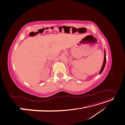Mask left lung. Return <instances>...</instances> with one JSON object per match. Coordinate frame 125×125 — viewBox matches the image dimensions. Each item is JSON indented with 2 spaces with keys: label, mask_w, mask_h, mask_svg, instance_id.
Masks as SVG:
<instances>
[{
  "label": "left lung",
  "mask_w": 125,
  "mask_h": 125,
  "mask_svg": "<svg viewBox=\"0 0 125 125\" xmlns=\"http://www.w3.org/2000/svg\"><path fill=\"white\" fill-rule=\"evenodd\" d=\"M106 61V52H105V50L104 51V62H103V66H102L101 70L100 73H99L100 74H101L102 73V71H103V70H104V68L105 66Z\"/></svg>",
  "instance_id": "obj_1"
}]
</instances>
